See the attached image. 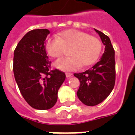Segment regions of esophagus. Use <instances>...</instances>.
Listing matches in <instances>:
<instances>
[{
  "label": "esophagus",
  "instance_id": "34e87169",
  "mask_svg": "<svg viewBox=\"0 0 135 135\" xmlns=\"http://www.w3.org/2000/svg\"><path fill=\"white\" fill-rule=\"evenodd\" d=\"M71 76H72V74H71V73H66V77L67 78H70Z\"/></svg>",
  "mask_w": 135,
  "mask_h": 135
}]
</instances>
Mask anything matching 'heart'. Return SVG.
<instances>
[{"label":"heart","mask_w":135,"mask_h":135,"mask_svg":"<svg viewBox=\"0 0 135 135\" xmlns=\"http://www.w3.org/2000/svg\"><path fill=\"white\" fill-rule=\"evenodd\" d=\"M69 57L55 61L54 66L61 71H72L80 65L88 66L94 63L99 57L102 43L97 37L80 31L70 29L49 38L45 48L49 56L60 57L64 48H69Z\"/></svg>","instance_id":"heart-1"}]
</instances>
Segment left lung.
<instances>
[{
	"label": "left lung",
	"mask_w": 135,
	"mask_h": 135,
	"mask_svg": "<svg viewBox=\"0 0 135 135\" xmlns=\"http://www.w3.org/2000/svg\"><path fill=\"white\" fill-rule=\"evenodd\" d=\"M105 46L98 62L85 71L74 74L80 81L77 92L78 99L87 106L102 102L113 90L115 80V51L109 37L94 28Z\"/></svg>",
	"instance_id": "obj_1"
}]
</instances>
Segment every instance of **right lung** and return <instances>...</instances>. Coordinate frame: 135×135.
Listing matches in <instances>:
<instances>
[{"label": "right lung", "instance_id": "right-lung-1", "mask_svg": "<svg viewBox=\"0 0 135 135\" xmlns=\"http://www.w3.org/2000/svg\"><path fill=\"white\" fill-rule=\"evenodd\" d=\"M50 31H30L24 35L14 52L13 71L16 83L26 102L33 109L47 110L55 106L57 92L66 76L51 70L45 45Z\"/></svg>", "mask_w": 135, "mask_h": 135}]
</instances>
